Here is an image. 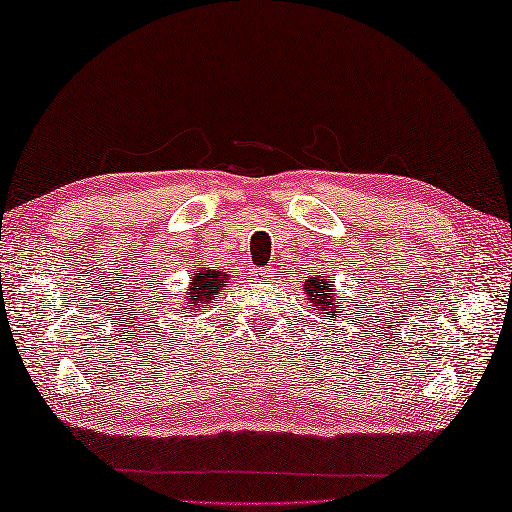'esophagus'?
<instances>
[{"label":"esophagus","instance_id":"obj_1","mask_svg":"<svg viewBox=\"0 0 512 512\" xmlns=\"http://www.w3.org/2000/svg\"><path fill=\"white\" fill-rule=\"evenodd\" d=\"M254 276L256 279H267V276H272V267H258V270H254Z\"/></svg>","mask_w":512,"mask_h":512}]
</instances>
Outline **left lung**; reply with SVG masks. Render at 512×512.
I'll return each mask as SVG.
<instances>
[{
	"mask_svg": "<svg viewBox=\"0 0 512 512\" xmlns=\"http://www.w3.org/2000/svg\"><path fill=\"white\" fill-rule=\"evenodd\" d=\"M303 290H306V297L312 303V310L315 315L321 319L333 317L335 321V312H337V303L342 299H337L335 292V276H312L306 283H303Z\"/></svg>",
	"mask_w": 512,
	"mask_h": 512,
	"instance_id": "left-lung-1",
	"label": "left lung"
}]
</instances>
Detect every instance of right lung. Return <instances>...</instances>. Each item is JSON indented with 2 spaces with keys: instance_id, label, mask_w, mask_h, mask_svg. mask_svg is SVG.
<instances>
[{
  "instance_id": "add662e5",
  "label": "right lung",
  "mask_w": 512,
  "mask_h": 512,
  "mask_svg": "<svg viewBox=\"0 0 512 512\" xmlns=\"http://www.w3.org/2000/svg\"><path fill=\"white\" fill-rule=\"evenodd\" d=\"M227 274L222 272H213V270H200V274L193 276L191 281V290L184 297L186 308L182 310V315H191L193 310L202 308V306H211L215 294H218L222 288H227Z\"/></svg>"
}]
</instances>
